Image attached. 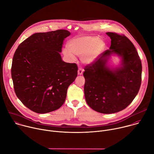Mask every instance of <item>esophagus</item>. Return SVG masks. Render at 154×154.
I'll use <instances>...</instances> for the list:
<instances>
[{"mask_svg": "<svg viewBox=\"0 0 154 154\" xmlns=\"http://www.w3.org/2000/svg\"><path fill=\"white\" fill-rule=\"evenodd\" d=\"M84 72V69L82 68H79L78 69V74L79 75H82L83 74V72Z\"/></svg>", "mask_w": 154, "mask_h": 154, "instance_id": "esophagus-1", "label": "esophagus"}]
</instances>
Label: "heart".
I'll return each mask as SVG.
<instances>
[{"instance_id": "heart-1", "label": "heart", "mask_w": 154, "mask_h": 154, "mask_svg": "<svg viewBox=\"0 0 154 154\" xmlns=\"http://www.w3.org/2000/svg\"><path fill=\"white\" fill-rule=\"evenodd\" d=\"M105 48V42L97 36H80L69 42V49L65 48L64 54L74 61L76 57H82L84 63L93 61Z\"/></svg>"}]
</instances>
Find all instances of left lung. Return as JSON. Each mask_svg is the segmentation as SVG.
<instances>
[{"label":"left lung","mask_w":154,"mask_h":154,"mask_svg":"<svg viewBox=\"0 0 154 154\" xmlns=\"http://www.w3.org/2000/svg\"><path fill=\"white\" fill-rule=\"evenodd\" d=\"M111 46L84 68L86 101L94 110L104 114L120 112L137 95L141 84L142 64L134 44L124 35L107 32ZM116 53L123 58V66L111 70L106 57Z\"/></svg>","instance_id":"8db88e82"}]
</instances>
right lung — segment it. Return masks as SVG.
<instances>
[{
	"label": "right lung",
	"instance_id": "obj_1",
	"mask_svg": "<svg viewBox=\"0 0 154 154\" xmlns=\"http://www.w3.org/2000/svg\"><path fill=\"white\" fill-rule=\"evenodd\" d=\"M70 35L63 29L36 33L22 42L14 52L11 69L14 92L35 113L60 108L77 76V65L63 61L60 54Z\"/></svg>",
	"mask_w": 154,
	"mask_h": 154
}]
</instances>
